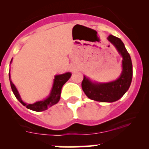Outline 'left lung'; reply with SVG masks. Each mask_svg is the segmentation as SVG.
I'll return each instance as SVG.
<instances>
[{"label":"left lung","mask_w":149,"mask_h":149,"mask_svg":"<svg viewBox=\"0 0 149 149\" xmlns=\"http://www.w3.org/2000/svg\"><path fill=\"white\" fill-rule=\"evenodd\" d=\"M107 40L116 47L123 58L120 76L117 80L109 83H93L84 76L81 83L82 89L88 98L102 102H113L120 100L128 90L133 77L131 58L122 40L111 34Z\"/></svg>","instance_id":"8db88e82"}]
</instances>
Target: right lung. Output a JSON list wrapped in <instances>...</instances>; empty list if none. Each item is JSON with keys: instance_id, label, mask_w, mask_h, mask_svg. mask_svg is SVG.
Masks as SVG:
<instances>
[{"instance_id": "obj_1", "label": "right lung", "mask_w": 149, "mask_h": 149, "mask_svg": "<svg viewBox=\"0 0 149 149\" xmlns=\"http://www.w3.org/2000/svg\"><path fill=\"white\" fill-rule=\"evenodd\" d=\"M10 63H11V61H10ZM70 76H71V73H69V72L64 73V74L56 75V76H55V79H54V82L53 85H52V90H51L50 94H49V97H48L47 98H46L45 100H42V101L37 102L34 104H26L22 101L17 88H16V86H15L14 84H13V82L10 81L9 73L10 87H11V89L12 91H13V94H14L15 97H16V99H17L24 106H25L26 108L31 109V110L36 111V112H42V111L46 110L48 108L50 107L52 105L55 104H57L59 102L60 98H61V89H62L63 86L68 81V79H70Z\"/></svg>"}]
</instances>
